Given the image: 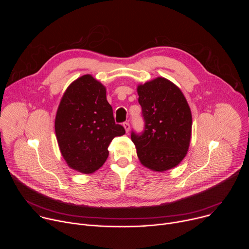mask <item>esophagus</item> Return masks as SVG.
<instances>
[{
  "instance_id": "34e87169",
  "label": "esophagus",
  "mask_w": 249,
  "mask_h": 249,
  "mask_svg": "<svg viewBox=\"0 0 249 249\" xmlns=\"http://www.w3.org/2000/svg\"><path fill=\"white\" fill-rule=\"evenodd\" d=\"M123 127H124V129H125V131H126L127 133L130 131V124H129L128 122H124V123H123Z\"/></svg>"
}]
</instances>
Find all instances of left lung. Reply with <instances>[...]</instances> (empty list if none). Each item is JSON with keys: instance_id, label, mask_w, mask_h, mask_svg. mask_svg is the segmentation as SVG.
<instances>
[{"instance_id": "left-lung-1", "label": "left lung", "mask_w": 249, "mask_h": 249, "mask_svg": "<svg viewBox=\"0 0 249 249\" xmlns=\"http://www.w3.org/2000/svg\"><path fill=\"white\" fill-rule=\"evenodd\" d=\"M144 132L131 133L137 155L144 166L165 171L184 159L189 149L192 115L178 87L159 77L137 88Z\"/></svg>"}]
</instances>
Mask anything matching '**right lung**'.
<instances>
[{"label": "right lung", "mask_w": 249, "mask_h": 249, "mask_svg": "<svg viewBox=\"0 0 249 249\" xmlns=\"http://www.w3.org/2000/svg\"><path fill=\"white\" fill-rule=\"evenodd\" d=\"M55 133L67 164L89 174L108 158V146L114 137L125 134L115 124L106 89L90 75L74 81L62 96L55 118Z\"/></svg>", "instance_id": "1"}]
</instances>
